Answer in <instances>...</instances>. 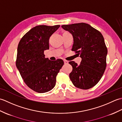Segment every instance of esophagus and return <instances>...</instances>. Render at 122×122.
Returning a JSON list of instances; mask_svg holds the SVG:
<instances>
[{
	"label": "esophagus",
	"instance_id": "esophagus-1",
	"mask_svg": "<svg viewBox=\"0 0 122 122\" xmlns=\"http://www.w3.org/2000/svg\"><path fill=\"white\" fill-rule=\"evenodd\" d=\"M64 64H68V63H69V61H67V60H64Z\"/></svg>",
	"mask_w": 122,
	"mask_h": 122
}]
</instances>
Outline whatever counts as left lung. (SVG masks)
<instances>
[{
  "label": "left lung",
  "instance_id": "left-lung-1",
  "mask_svg": "<svg viewBox=\"0 0 122 122\" xmlns=\"http://www.w3.org/2000/svg\"><path fill=\"white\" fill-rule=\"evenodd\" d=\"M61 27L73 36L72 51L82 59L79 65L74 61L69 62L72 66L70 78L76 87L89 89L99 82L107 66V49L103 36L99 31L85 23Z\"/></svg>",
  "mask_w": 122,
  "mask_h": 122
}]
</instances>
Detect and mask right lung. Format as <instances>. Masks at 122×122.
Instances as JSON below:
<instances>
[{
	"instance_id": "add662e5",
	"label": "right lung",
	"mask_w": 122,
	"mask_h": 122,
	"mask_svg": "<svg viewBox=\"0 0 122 122\" xmlns=\"http://www.w3.org/2000/svg\"><path fill=\"white\" fill-rule=\"evenodd\" d=\"M60 26L37 25L25 33L18 44L16 66L25 83L36 92L52 89L64 64L62 59L51 61L44 54V51L49 49V38Z\"/></svg>"
}]
</instances>
